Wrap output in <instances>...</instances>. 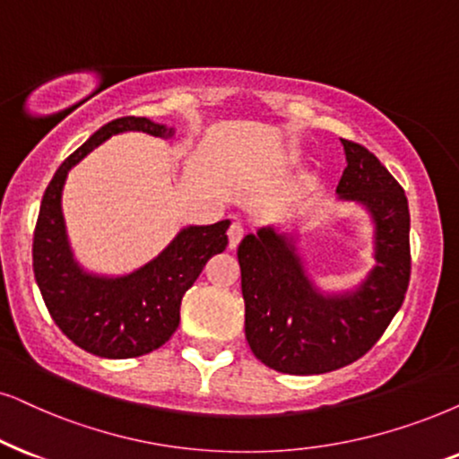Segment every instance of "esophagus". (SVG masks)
Returning <instances> with one entry per match:
<instances>
[{
    "label": "esophagus",
    "instance_id": "1",
    "mask_svg": "<svg viewBox=\"0 0 459 459\" xmlns=\"http://www.w3.org/2000/svg\"><path fill=\"white\" fill-rule=\"evenodd\" d=\"M243 235H246V229H243L239 222L230 224V229H229V247L235 249L237 246H239V241L243 239Z\"/></svg>",
    "mask_w": 459,
    "mask_h": 459
}]
</instances>
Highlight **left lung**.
Here are the masks:
<instances>
[{
  "label": "left lung",
  "mask_w": 459,
  "mask_h": 459,
  "mask_svg": "<svg viewBox=\"0 0 459 459\" xmlns=\"http://www.w3.org/2000/svg\"><path fill=\"white\" fill-rule=\"evenodd\" d=\"M347 167L336 195L373 220L375 266L358 288L326 294L309 280L297 235L263 226L237 249L246 339L260 362L288 375H322L362 358L396 316L411 277L409 203L373 152L341 139Z\"/></svg>",
  "instance_id": "1"
}]
</instances>
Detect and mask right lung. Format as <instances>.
Returning <instances> with one entry per match:
<instances>
[{
    "mask_svg": "<svg viewBox=\"0 0 459 459\" xmlns=\"http://www.w3.org/2000/svg\"><path fill=\"white\" fill-rule=\"evenodd\" d=\"M142 131L169 139L176 129L148 118H116L56 169L46 188L33 233V273L48 313L63 334L92 356L125 359L159 350L179 324V305L207 260L226 249L229 220L186 226L159 256L126 275H97L80 266L69 246L61 195L67 173L118 133Z\"/></svg>",
    "mask_w": 459,
    "mask_h": 459,
    "instance_id": "right-lung-1",
    "label": "right lung"
}]
</instances>
